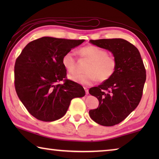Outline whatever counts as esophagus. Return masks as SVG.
<instances>
[{
    "instance_id": "1",
    "label": "esophagus",
    "mask_w": 159,
    "mask_h": 159,
    "mask_svg": "<svg viewBox=\"0 0 159 159\" xmlns=\"http://www.w3.org/2000/svg\"><path fill=\"white\" fill-rule=\"evenodd\" d=\"M84 89H85V94H86V95H88V93H89V91H88V88H84Z\"/></svg>"
}]
</instances>
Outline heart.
I'll return each mask as SVG.
<instances>
[{"instance_id":"b5f03b06","label":"heart","mask_w":159,"mask_h":159,"mask_svg":"<svg viewBox=\"0 0 159 159\" xmlns=\"http://www.w3.org/2000/svg\"><path fill=\"white\" fill-rule=\"evenodd\" d=\"M80 57L88 61L84 74L75 73L69 76V79L82 85H89L98 79L106 81L115 73L117 61L107 51L95 45H88L80 48L79 51ZM61 63L69 73H73L77 68V60L75 54L69 51L64 54Z\"/></svg>"}]
</instances>
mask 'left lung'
<instances>
[{"mask_svg": "<svg viewBox=\"0 0 159 159\" xmlns=\"http://www.w3.org/2000/svg\"><path fill=\"white\" fill-rule=\"evenodd\" d=\"M99 48L108 50L117 61L114 75L89 93L99 100L98 109L89 111L98 124L113 126L123 121L141 100L146 69L135 46L122 39L90 40Z\"/></svg>", "mask_w": 159, "mask_h": 159, "instance_id": "1", "label": "left lung"}]
</instances>
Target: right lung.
<instances>
[{
    "mask_svg": "<svg viewBox=\"0 0 159 159\" xmlns=\"http://www.w3.org/2000/svg\"><path fill=\"white\" fill-rule=\"evenodd\" d=\"M83 42L42 37L29 43L16 60V93L37 119L47 122L60 119L72 99L85 96L81 85L66 79V70L61 63L64 54ZM60 81L63 83L60 84Z\"/></svg>",
    "mask_w": 159,
    "mask_h": 159,
    "instance_id": "add662e5",
    "label": "right lung"
}]
</instances>
